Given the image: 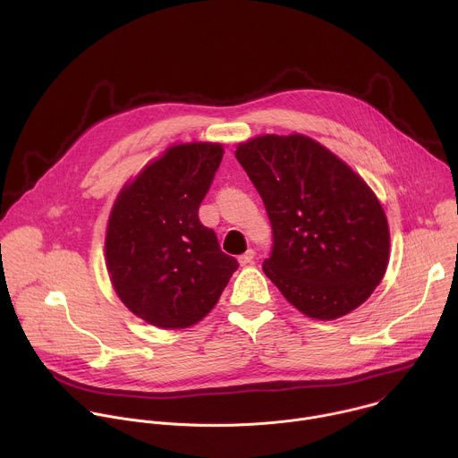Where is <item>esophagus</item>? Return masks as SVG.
<instances>
[{"mask_svg":"<svg viewBox=\"0 0 458 458\" xmlns=\"http://www.w3.org/2000/svg\"><path fill=\"white\" fill-rule=\"evenodd\" d=\"M253 257H255V251H253V250H246L242 255H239V265H241V267L250 265L251 260H253Z\"/></svg>","mask_w":458,"mask_h":458,"instance_id":"esophagus-1","label":"esophagus"}]
</instances>
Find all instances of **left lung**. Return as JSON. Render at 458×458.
<instances>
[{
	"label": "left lung",
	"mask_w": 458,
	"mask_h": 458,
	"mask_svg": "<svg viewBox=\"0 0 458 458\" xmlns=\"http://www.w3.org/2000/svg\"><path fill=\"white\" fill-rule=\"evenodd\" d=\"M235 157L272 223L267 277L311 318L332 320L359 308L389 260L387 219L373 190L302 134L248 140Z\"/></svg>",
	"instance_id": "left-lung-1"
}]
</instances>
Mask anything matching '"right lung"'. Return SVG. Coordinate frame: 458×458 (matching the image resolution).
<instances>
[{
	"mask_svg": "<svg viewBox=\"0 0 458 458\" xmlns=\"http://www.w3.org/2000/svg\"><path fill=\"white\" fill-rule=\"evenodd\" d=\"M223 152L219 143L174 145L126 182L112 207L105 237L112 286L157 328L199 322L239 268L198 216Z\"/></svg>",
	"mask_w": 458,
	"mask_h": 458,
	"instance_id": "obj_1",
	"label": "right lung"
}]
</instances>
